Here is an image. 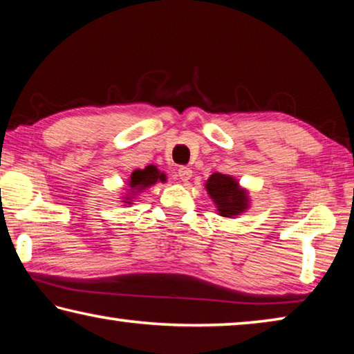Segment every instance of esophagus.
<instances>
[{"instance_id": "34e87169", "label": "esophagus", "mask_w": 354, "mask_h": 354, "mask_svg": "<svg viewBox=\"0 0 354 354\" xmlns=\"http://www.w3.org/2000/svg\"><path fill=\"white\" fill-rule=\"evenodd\" d=\"M176 176H178L179 181L187 183L189 179L192 178V170L189 169V167H179L178 171H176Z\"/></svg>"}]
</instances>
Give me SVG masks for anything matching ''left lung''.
Listing matches in <instances>:
<instances>
[{
  "label": "left lung",
  "mask_w": 354,
  "mask_h": 354,
  "mask_svg": "<svg viewBox=\"0 0 354 354\" xmlns=\"http://www.w3.org/2000/svg\"><path fill=\"white\" fill-rule=\"evenodd\" d=\"M205 185L221 217H236L248 209L250 198L247 190L241 189L234 176L214 173Z\"/></svg>",
  "instance_id": "1"
}]
</instances>
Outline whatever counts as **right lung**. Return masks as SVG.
<instances>
[{
  "instance_id": "obj_1",
  "label": "right lung",
  "mask_w": 354,
  "mask_h": 354,
  "mask_svg": "<svg viewBox=\"0 0 354 354\" xmlns=\"http://www.w3.org/2000/svg\"><path fill=\"white\" fill-rule=\"evenodd\" d=\"M159 181L165 183L167 176L162 171L156 169L154 165H148L143 170H134L133 173H131V178L128 179L131 195L128 194L127 198H124L127 201H123V203H127V205H133V198L136 194H139V192H143L145 189L151 187V185H154Z\"/></svg>"
}]
</instances>
